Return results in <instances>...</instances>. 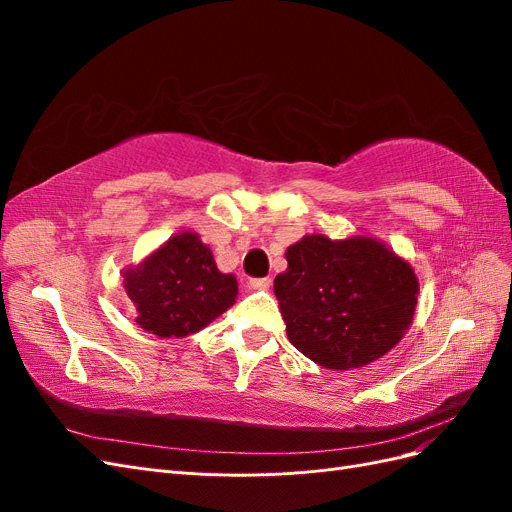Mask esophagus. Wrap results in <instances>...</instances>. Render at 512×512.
<instances>
[{"label": "esophagus", "mask_w": 512, "mask_h": 512, "mask_svg": "<svg viewBox=\"0 0 512 512\" xmlns=\"http://www.w3.org/2000/svg\"><path fill=\"white\" fill-rule=\"evenodd\" d=\"M250 286L254 290H269L271 288V277H258V280H250Z\"/></svg>", "instance_id": "34e87169"}]
</instances>
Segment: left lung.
<instances>
[{
    "mask_svg": "<svg viewBox=\"0 0 512 512\" xmlns=\"http://www.w3.org/2000/svg\"><path fill=\"white\" fill-rule=\"evenodd\" d=\"M275 297L290 344L314 363L365 367L399 344L414 318L410 262L371 237L307 235L286 250Z\"/></svg>",
    "mask_w": 512,
    "mask_h": 512,
    "instance_id": "obj_1",
    "label": "left lung"
}]
</instances>
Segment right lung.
<instances>
[{"label": "right lung", "instance_id": "1", "mask_svg": "<svg viewBox=\"0 0 512 512\" xmlns=\"http://www.w3.org/2000/svg\"><path fill=\"white\" fill-rule=\"evenodd\" d=\"M136 305L138 327L158 337H185L205 329L237 299V277L215 265L196 232L170 237L138 267L123 273Z\"/></svg>", "mask_w": 512, "mask_h": 512}]
</instances>
